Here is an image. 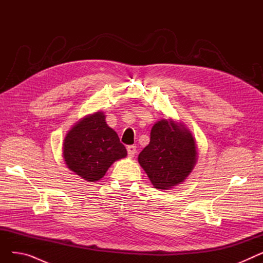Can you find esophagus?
<instances>
[{
  "mask_svg": "<svg viewBox=\"0 0 263 263\" xmlns=\"http://www.w3.org/2000/svg\"><path fill=\"white\" fill-rule=\"evenodd\" d=\"M127 151H128V156H129L130 158H133L134 155L136 154V146H134V145L128 146V147H127Z\"/></svg>",
  "mask_w": 263,
  "mask_h": 263,
  "instance_id": "34e87169",
  "label": "esophagus"
}]
</instances>
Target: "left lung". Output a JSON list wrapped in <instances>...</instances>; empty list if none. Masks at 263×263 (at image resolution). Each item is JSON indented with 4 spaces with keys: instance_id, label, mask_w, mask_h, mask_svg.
Returning a JSON list of instances; mask_svg holds the SVG:
<instances>
[{
    "instance_id": "8db88e82",
    "label": "left lung",
    "mask_w": 263,
    "mask_h": 263,
    "mask_svg": "<svg viewBox=\"0 0 263 263\" xmlns=\"http://www.w3.org/2000/svg\"><path fill=\"white\" fill-rule=\"evenodd\" d=\"M195 141L189 130L162 119L151 129L150 143L139 155V163L156 189L180 184L196 163Z\"/></svg>"
}]
</instances>
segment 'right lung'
<instances>
[{"mask_svg": "<svg viewBox=\"0 0 263 263\" xmlns=\"http://www.w3.org/2000/svg\"><path fill=\"white\" fill-rule=\"evenodd\" d=\"M68 168L87 181H98L116 160L127 157L117 133L105 122L101 112L80 120L64 141Z\"/></svg>", "mask_w": 263, "mask_h": 263, "instance_id": "add662e5", "label": "right lung"}]
</instances>
